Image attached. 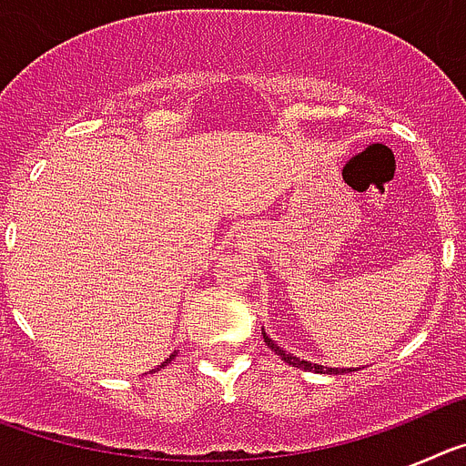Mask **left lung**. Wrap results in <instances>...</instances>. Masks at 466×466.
I'll return each mask as SVG.
<instances>
[{"label":"left lung","mask_w":466,"mask_h":466,"mask_svg":"<svg viewBox=\"0 0 466 466\" xmlns=\"http://www.w3.org/2000/svg\"><path fill=\"white\" fill-rule=\"evenodd\" d=\"M263 331V329H261ZM263 340H266V345H268L270 350H273L275 355L282 357L284 361L289 366H296V369H303V371H315V373H329V376H340V373H350V371H357V369H329V366H319V364H312V361L308 360H300V357L291 355V352H287L284 348H279L278 343H275L273 339H270L268 333L263 331Z\"/></svg>","instance_id":"1"}]
</instances>
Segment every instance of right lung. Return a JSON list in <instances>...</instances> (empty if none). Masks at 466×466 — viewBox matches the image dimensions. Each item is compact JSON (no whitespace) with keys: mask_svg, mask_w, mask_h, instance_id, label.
I'll use <instances>...</instances> for the list:
<instances>
[{"mask_svg":"<svg viewBox=\"0 0 466 466\" xmlns=\"http://www.w3.org/2000/svg\"><path fill=\"white\" fill-rule=\"evenodd\" d=\"M175 357H177V352H172V355H170V357H167V360H166V361H163V364H160V366H158V369H163V366H166V364H170V361H172V360H175Z\"/></svg>","mask_w":466,"mask_h":466,"instance_id":"add662e5","label":"right lung"}]
</instances>
